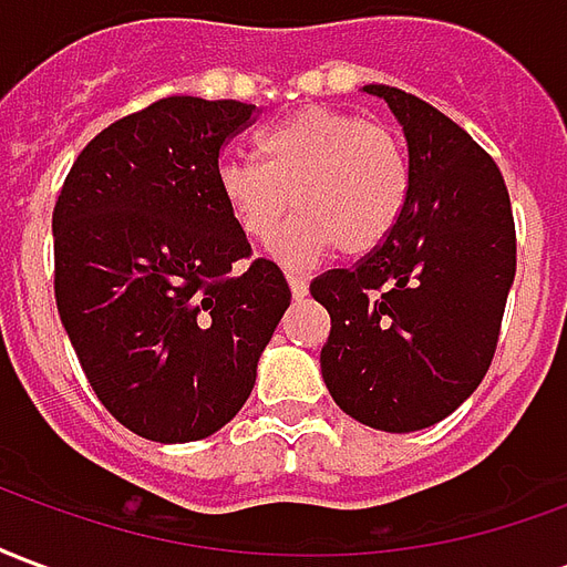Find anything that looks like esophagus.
<instances>
[{"mask_svg":"<svg viewBox=\"0 0 567 567\" xmlns=\"http://www.w3.org/2000/svg\"><path fill=\"white\" fill-rule=\"evenodd\" d=\"M288 285H291V295H295V300H303V297L309 295V279H307V276L288 272Z\"/></svg>","mask_w":567,"mask_h":567,"instance_id":"1","label":"esophagus"}]
</instances>
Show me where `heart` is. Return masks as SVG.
<instances>
[{
    "mask_svg": "<svg viewBox=\"0 0 567 567\" xmlns=\"http://www.w3.org/2000/svg\"><path fill=\"white\" fill-rule=\"evenodd\" d=\"M258 161L218 163V194L239 234L267 243L295 203V221L272 239V258L309 267L340 248H380L410 199V157L389 127L328 105H307L260 136Z\"/></svg>",
    "mask_w": 567,
    "mask_h": 567,
    "instance_id": "1",
    "label": "heart"
}]
</instances>
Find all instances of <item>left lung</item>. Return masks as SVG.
I'll use <instances>...</instances> for the list:
<instances>
[{
	"mask_svg": "<svg viewBox=\"0 0 567 567\" xmlns=\"http://www.w3.org/2000/svg\"><path fill=\"white\" fill-rule=\"evenodd\" d=\"M404 127L410 199L394 234L352 270L309 285L331 316L328 392L361 425L422 431L486 377L516 276L501 169L455 121L389 84H368Z\"/></svg>",
	"mask_w": 567,
	"mask_h": 567,
	"instance_id": "8db88e82",
	"label": "left lung"
}]
</instances>
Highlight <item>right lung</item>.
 <instances>
[{"label":"right lung","instance_id":"add662e5","mask_svg":"<svg viewBox=\"0 0 567 567\" xmlns=\"http://www.w3.org/2000/svg\"><path fill=\"white\" fill-rule=\"evenodd\" d=\"M255 105L169 96L105 127L54 206L60 321L96 398L124 427L190 443L243 410L291 303L218 194V154Z\"/></svg>","mask_w":567,"mask_h":567}]
</instances>
